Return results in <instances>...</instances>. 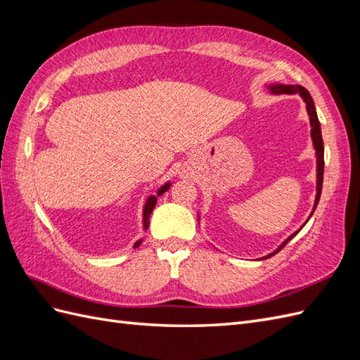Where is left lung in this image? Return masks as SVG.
Returning a JSON list of instances; mask_svg holds the SVG:
<instances>
[{
  "instance_id": "obj_1",
  "label": "left lung",
  "mask_w": 360,
  "mask_h": 360,
  "mask_svg": "<svg viewBox=\"0 0 360 360\" xmlns=\"http://www.w3.org/2000/svg\"><path fill=\"white\" fill-rule=\"evenodd\" d=\"M269 90L274 93V94H300L302 99L304 101V103H307V111H308V115H309V123H311V138H312V144H314V148H315V155H317V195H315V202H314V209L309 214V217L312 216L314 210L317 209V204L320 201V195H321V188H323V172H324V146H323V138H321V127H320V122H319V117H317V111H315V106H314V101L312 97L309 94V91L304 89V86L302 85H282V84H271L269 85ZM308 217V221H309ZM307 224V222H304ZM303 224V225H304ZM303 226H300L302 230ZM299 230V231H300ZM299 231L292 233L287 240L282 243L275 252H271L269 255H266L264 258H259V259H266V258H270L271 255L278 254L279 250L284 248L291 238L296 236Z\"/></svg>"
}]
</instances>
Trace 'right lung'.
Segmentation results:
<instances>
[{
  "mask_svg": "<svg viewBox=\"0 0 360 360\" xmlns=\"http://www.w3.org/2000/svg\"><path fill=\"white\" fill-rule=\"evenodd\" d=\"M169 186H171V183H169V181L163 184V186L158 191V197H159V195H162L163 192H167V191L169 189ZM158 197H156V195H151V197H148V198H147V201H146V205H144V214H143L144 230H147V228H148V224H150V221H148V219H150V214H151V212H153V209H155L156 201H158ZM141 242H143V240H138V242L134 245V248H138V246L141 245Z\"/></svg>",
  "mask_w": 360,
  "mask_h": 360,
  "instance_id": "1",
  "label": "right lung"
}]
</instances>
